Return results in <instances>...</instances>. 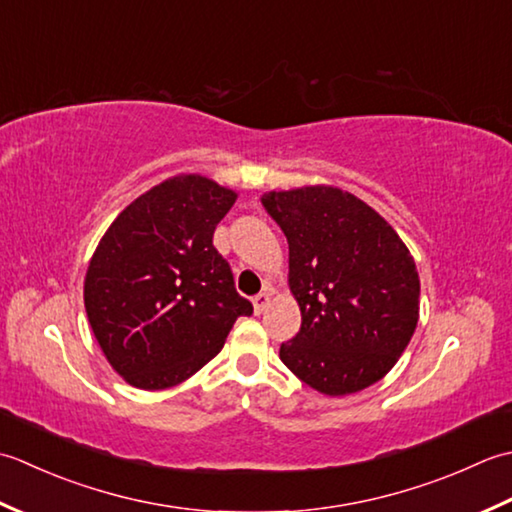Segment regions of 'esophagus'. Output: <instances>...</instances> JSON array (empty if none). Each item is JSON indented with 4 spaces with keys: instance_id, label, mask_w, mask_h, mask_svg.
Instances as JSON below:
<instances>
[{
    "instance_id": "34e87169",
    "label": "esophagus",
    "mask_w": 512,
    "mask_h": 512,
    "mask_svg": "<svg viewBox=\"0 0 512 512\" xmlns=\"http://www.w3.org/2000/svg\"><path fill=\"white\" fill-rule=\"evenodd\" d=\"M269 300H271V294L269 291H260L258 296H254V311L256 314H263V311L269 307Z\"/></svg>"
}]
</instances>
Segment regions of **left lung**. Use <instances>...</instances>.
<instances>
[{"instance_id": "1", "label": "left lung", "mask_w": 512, "mask_h": 512, "mask_svg": "<svg viewBox=\"0 0 512 512\" xmlns=\"http://www.w3.org/2000/svg\"><path fill=\"white\" fill-rule=\"evenodd\" d=\"M289 243V289L300 331L280 344L285 367L340 398L387 375L420 318V276L398 232L333 185L263 194Z\"/></svg>"}]
</instances>
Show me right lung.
I'll return each mask as SVG.
<instances>
[{
    "mask_svg": "<svg viewBox=\"0 0 512 512\" xmlns=\"http://www.w3.org/2000/svg\"><path fill=\"white\" fill-rule=\"evenodd\" d=\"M236 198L207 176L176 174L134 198L101 236L83 305L103 356L132 387L185 382L254 311L212 245Z\"/></svg>",
    "mask_w": 512,
    "mask_h": 512,
    "instance_id": "obj_1",
    "label": "right lung"
}]
</instances>
